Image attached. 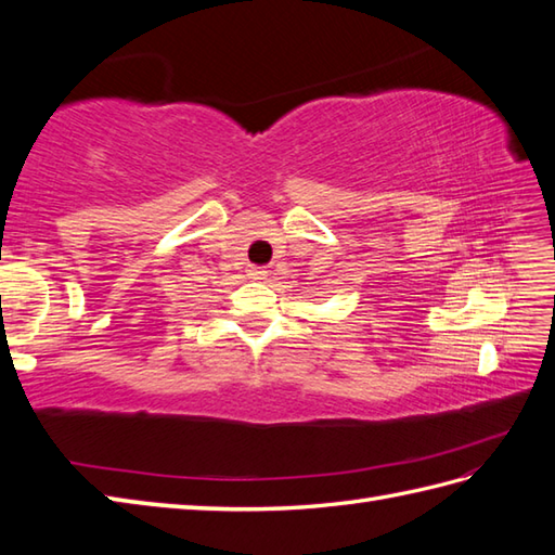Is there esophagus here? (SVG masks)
<instances>
[{
  "label": "esophagus",
  "mask_w": 555,
  "mask_h": 555,
  "mask_svg": "<svg viewBox=\"0 0 555 555\" xmlns=\"http://www.w3.org/2000/svg\"><path fill=\"white\" fill-rule=\"evenodd\" d=\"M247 276L255 279V281H262V279H267V271L262 267H250V269H247Z\"/></svg>",
  "instance_id": "obj_1"
}]
</instances>
